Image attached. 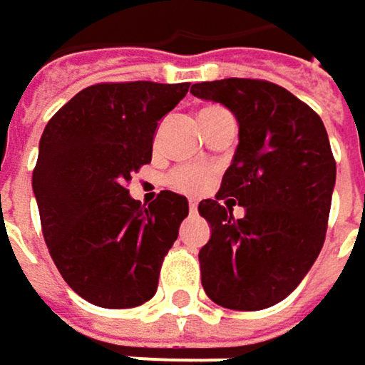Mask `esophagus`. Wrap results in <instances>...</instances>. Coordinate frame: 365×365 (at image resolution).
<instances>
[{
	"label": "esophagus",
	"instance_id": "34e87169",
	"mask_svg": "<svg viewBox=\"0 0 365 365\" xmlns=\"http://www.w3.org/2000/svg\"><path fill=\"white\" fill-rule=\"evenodd\" d=\"M196 209H198V202H196V200H190V211L196 213Z\"/></svg>",
	"mask_w": 365,
	"mask_h": 365
}]
</instances>
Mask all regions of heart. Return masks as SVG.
I'll return each instance as SVG.
<instances>
[{"instance_id":"1","label":"heart","mask_w":365,"mask_h":365,"mask_svg":"<svg viewBox=\"0 0 365 365\" xmlns=\"http://www.w3.org/2000/svg\"><path fill=\"white\" fill-rule=\"evenodd\" d=\"M223 113H227V110H223L221 106H205L198 116H200V120L202 118H211V116L217 115H223ZM209 171L207 169H202V167H178V169H173L171 173H169V178H167V183L171 185V187H175V190H182V192H200L207 183H209Z\"/></svg>"}]
</instances>
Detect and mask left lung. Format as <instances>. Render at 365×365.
Instances as JSON below:
<instances>
[{
  "instance_id": "obj_1",
  "label": "left lung",
  "mask_w": 365,
  "mask_h": 365,
  "mask_svg": "<svg viewBox=\"0 0 365 365\" xmlns=\"http://www.w3.org/2000/svg\"><path fill=\"white\" fill-rule=\"evenodd\" d=\"M190 93L230 108L240 140L215 200L198 205L211 225L198 252L202 288L225 309L272 307L324 247L336 182L326 127L288 89L261 79L205 81ZM236 202L245 207L242 220L231 213Z\"/></svg>"
}]
</instances>
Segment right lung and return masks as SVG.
Returning <instances> with one entry per match:
<instances>
[{
	"label": "right lung",
	"mask_w": 365,
	"mask_h": 365,
	"mask_svg": "<svg viewBox=\"0 0 365 365\" xmlns=\"http://www.w3.org/2000/svg\"><path fill=\"white\" fill-rule=\"evenodd\" d=\"M190 83H98L71 98L43 129L33 171L43 238L64 282L85 301L127 309L150 301L187 217L163 190L144 209L127 183L152 160L156 125Z\"/></svg>",
	"instance_id": "1"
}]
</instances>
